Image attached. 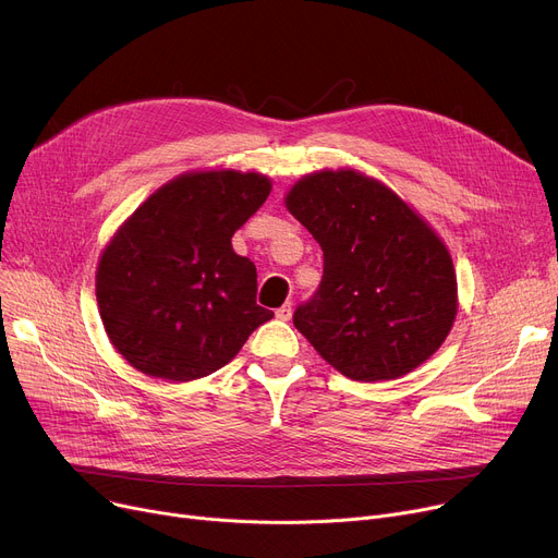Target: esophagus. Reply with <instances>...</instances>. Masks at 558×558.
<instances>
[{
	"label": "esophagus",
	"instance_id": "1",
	"mask_svg": "<svg viewBox=\"0 0 558 558\" xmlns=\"http://www.w3.org/2000/svg\"><path fill=\"white\" fill-rule=\"evenodd\" d=\"M290 317H292V304H283V306L277 311V319L288 322Z\"/></svg>",
	"mask_w": 558,
	"mask_h": 558
}]
</instances>
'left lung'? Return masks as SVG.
I'll use <instances>...</instances> for the list:
<instances>
[{
  "instance_id": "left-lung-1",
  "label": "left lung",
  "mask_w": 558,
  "mask_h": 558,
  "mask_svg": "<svg viewBox=\"0 0 558 558\" xmlns=\"http://www.w3.org/2000/svg\"><path fill=\"white\" fill-rule=\"evenodd\" d=\"M286 207L324 250L294 328L341 375L396 379L432 357L458 313L451 254L411 205L357 169L299 179Z\"/></svg>"
}]
</instances>
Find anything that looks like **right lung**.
Wrapping results in <instances>:
<instances>
[{"label": "right lung", "instance_id": "obj_1", "mask_svg": "<svg viewBox=\"0 0 558 558\" xmlns=\"http://www.w3.org/2000/svg\"><path fill=\"white\" fill-rule=\"evenodd\" d=\"M270 190L259 171H187L118 228L96 296L111 344L134 368L169 381L205 377L275 317L256 304L254 264L232 250Z\"/></svg>", "mask_w": 558, "mask_h": 558}]
</instances>
